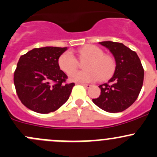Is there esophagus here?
Masks as SVG:
<instances>
[{
    "mask_svg": "<svg viewBox=\"0 0 157 157\" xmlns=\"http://www.w3.org/2000/svg\"><path fill=\"white\" fill-rule=\"evenodd\" d=\"M80 83L81 85H83V86L86 88H90L92 86V85H90V84H86V83Z\"/></svg>",
    "mask_w": 157,
    "mask_h": 157,
    "instance_id": "obj_1",
    "label": "esophagus"
}]
</instances>
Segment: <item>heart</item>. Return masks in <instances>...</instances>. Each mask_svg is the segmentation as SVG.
<instances>
[{
  "mask_svg": "<svg viewBox=\"0 0 157 157\" xmlns=\"http://www.w3.org/2000/svg\"><path fill=\"white\" fill-rule=\"evenodd\" d=\"M103 51L96 45H86L79 50L80 59L89 58L84 66L86 71L74 72L77 69L78 62L70 51L64 52L60 56L58 65L65 74H71L69 78L71 81L84 83L95 82L99 78L105 80L109 78L113 73L115 62L112 58L103 55Z\"/></svg>",
  "mask_w": 157,
  "mask_h": 157,
  "instance_id": "heart-1",
  "label": "heart"
}]
</instances>
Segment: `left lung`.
Listing matches in <instances>:
<instances>
[{
  "label": "left lung",
  "mask_w": 157,
  "mask_h": 157,
  "mask_svg": "<svg viewBox=\"0 0 157 157\" xmlns=\"http://www.w3.org/2000/svg\"><path fill=\"white\" fill-rule=\"evenodd\" d=\"M115 60V70L108 83L99 85L101 95L93 102L105 112H121L131 106L141 90L144 71L137 53L122 43L105 41Z\"/></svg>",
  "instance_id": "1"
}]
</instances>
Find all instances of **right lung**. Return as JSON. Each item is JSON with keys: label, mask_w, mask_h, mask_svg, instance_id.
<instances>
[{"label": "right lung", "mask_w": 157, "mask_h": 157, "mask_svg": "<svg viewBox=\"0 0 157 157\" xmlns=\"http://www.w3.org/2000/svg\"><path fill=\"white\" fill-rule=\"evenodd\" d=\"M67 48H33L20 58L14 72L17 96L28 109L47 114L64 105L74 83H66V75L58 65L60 56Z\"/></svg>", "instance_id": "right-lung-1"}]
</instances>
